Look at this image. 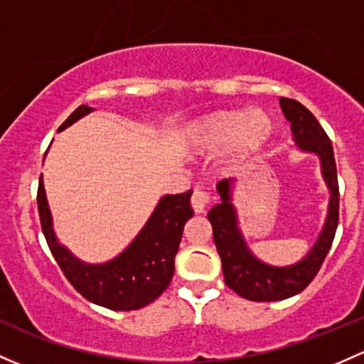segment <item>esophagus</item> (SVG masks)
<instances>
[{"label":"esophagus","instance_id":"1","mask_svg":"<svg viewBox=\"0 0 364 364\" xmlns=\"http://www.w3.org/2000/svg\"><path fill=\"white\" fill-rule=\"evenodd\" d=\"M211 200H213V197H211V193L208 192V190L195 188V192L192 195V208H193V211L197 213V214L204 213L205 209L209 208V204H211Z\"/></svg>","mask_w":364,"mask_h":364}]
</instances>
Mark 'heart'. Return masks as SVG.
<instances>
[{
    "instance_id": "heart-1",
    "label": "heart",
    "mask_w": 364,
    "mask_h": 364,
    "mask_svg": "<svg viewBox=\"0 0 364 364\" xmlns=\"http://www.w3.org/2000/svg\"><path fill=\"white\" fill-rule=\"evenodd\" d=\"M274 131L272 117L262 109H230L198 120L188 137L192 150L202 155H221L233 148V167L244 169L262 155Z\"/></svg>"
}]
</instances>
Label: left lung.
I'll list each match as a JSON object with an SVG mask.
<instances>
[{
  "instance_id": "8db88e82",
  "label": "left lung",
  "mask_w": 364,
  "mask_h": 364,
  "mask_svg": "<svg viewBox=\"0 0 364 364\" xmlns=\"http://www.w3.org/2000/svg\"><path fill=\"white\" fill-rule=\"evenodd\" d=\"M279 102L284 117L291 122V131L298 148L319 156L323 178L330 188L331 197L326 223L311 252L294 265L272 267L252 256L237 227V214L230 193L233 179H223L218 183L216 188L221 202L209 211L208 220L211 221L214 244L220 252L225 282L239 296L251 301H277L304 291L319 272L338 227L340 193L330 137L321 127L317 118L301 102L288 97H281Z\"/></svg>"
}]
</instances>
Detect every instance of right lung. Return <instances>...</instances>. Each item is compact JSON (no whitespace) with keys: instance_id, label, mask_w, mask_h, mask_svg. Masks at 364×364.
<instances>
[{"instance_id":"1","label":"right lung","mask_w":364,"mask_h":364,"mask_svg":"<svg viewBox=\"0 0 364 364\" xmlns=\"http://www.w3.org/2000/svg\"><path fill=\"white\" fill-rule=\"evenodd\" d=\"M92 108L82 105L76 108L59 131L90 113ZM192 190L179 195H166L131 246L112 262L89 265L76 259L55 239L52 216L45 197L43 178L38 185V213L41 230L47 239L57 265L83 298L112 311H136L146 307L171 284L174 275V258L179 250L185 223L193 216L190 205Z\"/></svg>"}]
</instances>
